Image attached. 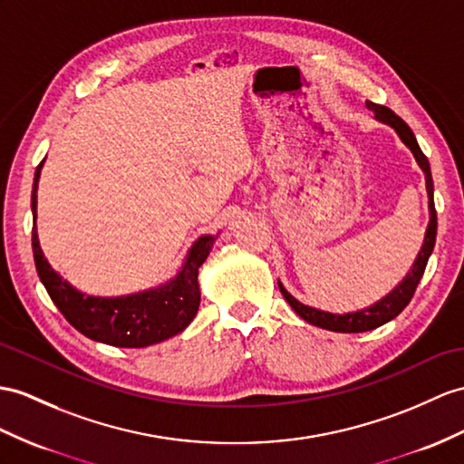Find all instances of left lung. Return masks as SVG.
Returning <instances> with one entry per match:
<instances>
[{"instance_id": "1", "label": "left lung", "mask_w": 464, "mask_h": 464, "mask_svg": "<svg viewBox=\"0 0 464 464\" xmlns=\"http://www.w3.org/2000/svg\"><path fill=\"white\" fill-rule=\"evenodd\" d=\"M366 106L372 111H374L376 120L392 126L395 130V133L400 135V140L411 150L417 165H420L421 171L425 173L427 195H429V214H431V218H429V226H427V232H425V242L421 246V252L417 254V259H415V264H413L410 274L403 277L401 284L395 287L392 293H388L386 297L380 299L378 303H374L368 309H360L356 313H344V314L314 309V307H309V304H303L301 301H297L295 297L291 295V293H287V289L284 285H281V281H277L281 295L285 297V301L291 304V309L295 311L303 321H307L314 326H321V329H326V331H334V333H366V331H372V329H378V326L386 324L388 321L398 317V314L405 307H408V303L411 301L417 285H420L425 266L429 262V256H431V252H433L435 238H437V210H435V200H433L431 167H429L427 157L423 155L420 143H417L411 128L400 116H395L393 111L386 106L374 104V102H366Z\"/></svg>"}]
</instances>
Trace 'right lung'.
Segmentation results:
<instances>
[{"mask_svg":"<svg viewBox=\"0 0 464 464\" xmlns=\"http://www.w3.org/2000/svg\"><path fill=\"white\" fill-rule=\"evenodd\" d=\"M44 160L35 169L31 210L37 220V185ZM33 257L49 297L78 333L120 348H143L183 333L195 319L200 304L198 267L205 264L214 236H200L190 247L179 274L157 289L123 297H92L74 289L49 266L33 226Z\"/></svg>","mask_w":464,"mask_h":464,"instance_id":"add662e5","label":"right lung"}]
</instances>
